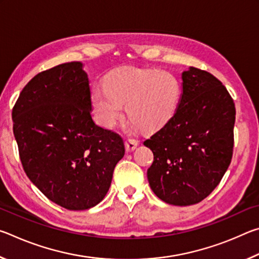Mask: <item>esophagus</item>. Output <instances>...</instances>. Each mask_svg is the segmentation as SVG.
<instances>
[{
	"label": "esophagus",
	"instance_id": "obj_1",
	"mask_svg": "<svg viewBox=\"0 0 259 259\" xmlns=\"http://www.w3.org/2000/svg\"><path fill=\"white\" fill-rule=\"evenodd\" d=\"M124 145H125V151L126 152H133V151L136 150V147L138 146V143L134 139H128L124 143Z\"/></svg>",
	"mask_w": 259,
	"mask_h": 259
}]
</instances>
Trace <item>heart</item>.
<instances>
[{"instance_id": "obj_1", "label": "heart", "mask_w": 259, "mask_h": 259, "mask_svg": "<svg viewBox=\"0 0 259 259\" xmlns=\"http://www.w3.org/2000/svg\"><path fill=\"white\" fill-rule=\"evenodd\" d=\"M104 91L91 94L98 122L112 129L121 119L122 106L134 129L152 136L165 129L176 115L182 89L174 74L157 68L120 66L103 77Z\"/></svg>"}]
</instances>
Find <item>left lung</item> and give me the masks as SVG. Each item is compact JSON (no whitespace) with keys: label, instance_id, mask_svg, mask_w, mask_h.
<instances>
[{"label":"left lung","instance_id":"8db88e82","mask_svg":"<svg viewBox=\"0 0 259 259\" xmlns=\"http://www.w3.org/2000/svg\"><path fill=\"white\" fill-rule=\"evenodd\" d=\"M176 115L144 142L154 161L147 179L157 198L174 205L199 203L222 181L233 154L235 106L218 78L199 68L182 73Z\"/></svg>","mask_w":259,"mask_h":259}]
</instances>
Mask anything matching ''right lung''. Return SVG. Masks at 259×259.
<instances>
[{"label": "right lung", "mask_w": 259, "mask_h": 259, "mask_svg": "<svg viewBox=\"0 0 259 259\" xmlns=\"http://www.w3.org/2000/svg\"><path fill=\"white\" fill-rule=\"evenodd\" d=\"M81 61L38 73L19 95L14 135L27 177L52 202L87 210L107 194L124 155L119 135L95 123Z\"/></svg>", "instance_id": "add662e5"}]
</instances>
